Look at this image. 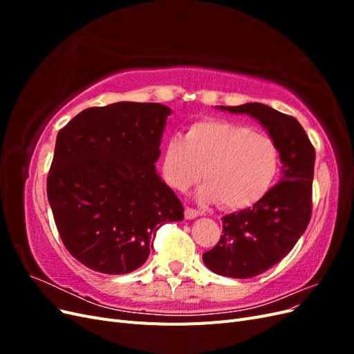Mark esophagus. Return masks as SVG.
Wrapping results in <instances>:
<instances>
[{"mask_svg": "<svg viewBox=\"0 0 354 354\" xmlns=\"http://www.w3.org/2000/svg\"><path fill=\"white\" fill-rule=\"evenodd\" d=\"M199 211H196V209H194V208H189V207H186V209H185V217L187 218V220H194V218H196V217H199Z\"/></svg>", "mask_w": 354, "mask_h": 354, "instance_id": "1", "label": "esophagus"}]
</instances>
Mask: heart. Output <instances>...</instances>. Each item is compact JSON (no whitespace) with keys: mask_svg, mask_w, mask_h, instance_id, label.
Instances as JSON below:
<instances>
[{"mask_svg":"<svg viewBox=\"0 0 354 354\" xmlns=\"http://www.w3.org/2000/svg\"><path fill=\"white\" fill-rule=\"evenodd\" d=\"M279 152L269 137L229 121L211 120L192 125L185 138L171 137L162 155V176L178 192L201 177V202L220 201L224 208L250 207L272 186Z\"/></svg>","mask_w":354,"mask_h":354,"instance_id":"1","label":"heart"}]
</instances>
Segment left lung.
<instances>
[{"instance_id": "8db88e82", "label": "left lung", "mask_w": 354, "mask_h": 354, "mask_svg": "<svg viewBox=\"0 0 354 354\" xmlns=\"http://www.w3.org/2000/svg\"><path fill=\"white\" fill-rule=\"evenodd\" d=\"M250 115L269 134L281 158V180L251 208L223 217L220 242L202 260L214 273L248 279L279 263L294 248L312 217L315 149L292 116L261 103L217 106Z\"/></svg>"}]
</instances>
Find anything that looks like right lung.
<instances>
[{"label": "right lung", "mask_w": 354, "mask_h": 354, "mask_svg": "<svg viewBox=\"0 0 354 354\" xmlns=\"http://www.w3.org/2000/svg\"><path fill=\"white\" fill-rule=\"evenodd\" d=\"M168 115L160 103L118 102L82 111L57 134L48 203L68 251L95 272L138 269L156 230L185 218L155 168Z\"/></svg>", "instance_id": "add662e5"}]
</instances>
